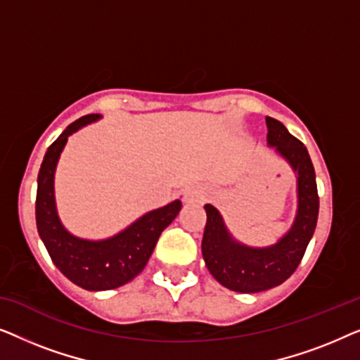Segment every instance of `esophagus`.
Listing matches in <instances>:
<instances>
[{"label": "esophagus", "mask_w": 360, "mask_h": 360, "mask_svg": "<svg viewBox=\"0 0 360 360\" xmlns=\"http://www.w3.org/2000/svg\"><path fill=\"white\" fill-rule=\"evenodd\" d=\"M206 191L198 188V186H190V188H186L184 191V201L185 203H203V201L206 200Z\"/></svg>", "instance_id": "esophagus-1"}]
</instances>
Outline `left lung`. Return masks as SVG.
Wrapping results in <instances>:
<instances>
[{
    "mask_svg": "<svg viewBox=\"0 0 360 360\" xmlns=\"http://www.w3.org/2000/svg\"><path fill=\"white\" fill-rule=\"evenodd\" d=\"M265 122L269 146L275 147L297 174L298 208L288 233L269 248H249L229 234L213 205H205L206 226L201 240L205 264L223 287L239 293H257L283 283L302 262L318 221L316 175L307 147L280 121L267 116Z\"/></svg>",
    "mask_w": 360,
    "mask_h": 360,
    "instance_id": "left-lung-1",
    "label": "left lung"
}]
</instances>
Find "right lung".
Wrapping results in <instances>:
<instances>
[{
  "label": "right lung",
  "instance_id": "right-lung-1",
  "mask_svg": "<svg viewBox=\"0 0 360 360\" xmlns=\"http://www.w3.org/2000/svg\"><path fill=\"white\" fill-rule=\"evenodd\" d=\"M100 117V115L82 116L52 142L39 170L36 196L37 231L52 262L70 282L90 292L117 288L137 277L149 262L162 231L181 210V201L175 200L159 210L149 211L129 228L103 240L80 239L63 228L53 196V175L58 157L68 136Z\"/></svg>",
  "mask_w": 360,
  "mask_h": 360
}]
</instances>
